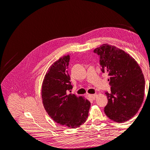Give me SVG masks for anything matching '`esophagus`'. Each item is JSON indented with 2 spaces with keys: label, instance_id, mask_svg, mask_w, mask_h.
Returning a JSON list of instances; mask_svg holds the SVG:
<instances>
[{
  "label": "esophagus",
  "instance_id": "obj_1",
  "mask_svg": "<svg viewBox=\"0 0 150 150\" xmlns=\"http://www.w3.org/2000/svg\"><path fill=\"white\" fill-rule=\"evenodd\" d=\"M96 94H89L88 96L89 97V98H91V99H93V100H94V99H95V98H96Z\"/></svg>",
  "mask_w": 150,
  "mask_h": 150
}]
</instances>
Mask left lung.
<instances>
[{"label": "left lung", "instance_id": "obj_1", "mask_svg": "<svg viewBox=\"0 0 150 150\" xmlns=\"http://www.w3.org/2000/svg\"><path fill=\"white\" fill-rule=\"evenodd\" d=\"M93 52L99 56L102 72L110 76L111 93L105 92L108 104L104 112L116 122L129 120L143 101L145 83L142 70L132 57L115 46L104 44Z\"/></svg>", "mask_w": 150, "mask_h": 150}]
</instances>
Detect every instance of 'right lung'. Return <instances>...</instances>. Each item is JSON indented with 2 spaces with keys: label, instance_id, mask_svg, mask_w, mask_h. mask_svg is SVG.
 Returning <instances> with one entry per match:
<instances>
[{
  "label": "right lung",
  "instance_id": "add662e5",
  "mask_svg": "<svg viewBox=\"0 0 150 150\" xmlns=\"http://www.w3.org/2000/svg\"><path fill=\"white\" fill-rule=\"evenodd\" d=\"M69 61V55L64 56L49 67L43 81L42 99L45 110L54 121L76 128L86 121L91 103L83 97L67 94L72 89L67 71Z\"/></svg>",
  "mask_w": 150,
  "mask_h": 150
}]
</instances>
